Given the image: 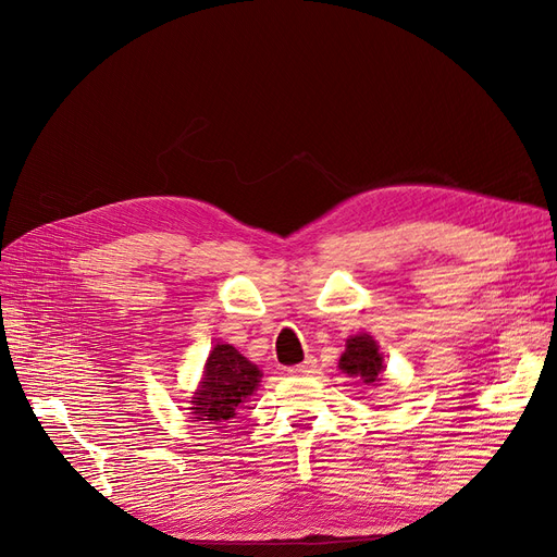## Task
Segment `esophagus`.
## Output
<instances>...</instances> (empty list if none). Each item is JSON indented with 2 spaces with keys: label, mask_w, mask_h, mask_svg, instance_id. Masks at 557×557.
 I'll use <instances>...</instances> for the list:
<instances>
[{
  "label": "esophagus",
  "mask_w": 557,
  "mask_h": 557,
  "mask_svg": "<svg viewBox=\"0 0 557 557\" xmlns=\"http://www.w3.org/2000/svg\"><path fill=\"white\" fill-rule=\"evenodd\" d=\"M288 372H290V374H311V372H315V359H313V357H307L302 363H298V366H294V368H288Z\"/></svg>",
  "instance_id": "esophagus-1"
}]
</instances>
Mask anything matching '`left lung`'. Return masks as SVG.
I'll list each match as a JSON object with an SVG mask.
<instances>
[{"instance_id":"8db88e82","label":"left lung","mask_w":557,"mask_h":557,"mask_svg":"<svg viewBox=\"0 0 557 557\" xmlns=\"http://www.w3.org/2000/svg\"><path fill=\"white\" fill-rule=\"evenodd\" d=\"M338 368L349 376H359L363 384H376L384 370V357L379 355V345L370 334L349 336L345 352L338 359Z\"/></svg>"}]
</instances>
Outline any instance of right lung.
I'll return each mask as SVG.
<instances>
[{
    "mask_svg": "<svg viewBox=\"0 0 557 557\" xmlns=\"http://www.w3.org/2000/svg\"><path fill=\"white\" fill-rule=\"evenodd\" d=\"M261 370L237 347L216 343L202 370V382L191 397L189 411L196 422L221 424L237 416L239 406L257 391ZM219 429V426H216Z\"/></svg>",
    "mask_w": 557,
    "mask_h": 557,
    "instance_id": "add662e5",
    "label": "right lung"
}]
</instances>
